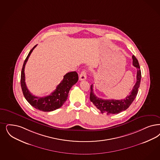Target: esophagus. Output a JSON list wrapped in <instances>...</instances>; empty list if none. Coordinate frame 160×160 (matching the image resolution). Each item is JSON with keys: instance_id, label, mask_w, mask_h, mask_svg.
I'll use <instances>...</instances> for the list:
<instances>
[{"instance_id": "obj_1", "label": "esophagus", "mask_w": 160, "mask_h": 160, "mask_svg": "<svg viewBox=\"0 0 160 160\" xmlns=\"http://www.w3.org/2000/svg\"><path fill=\"white\" fill-rule=\"evenodd\" d=\"M86 79V72L85 70H83L80 74L79 80L82 81V80H84Z\"/></svg>"}]
</instances>
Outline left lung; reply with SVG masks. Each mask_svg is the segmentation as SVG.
<instances>
[{"mask_svg": "<svg viewBox=\"0 0 160 160\" xmlns=\"http://www.w3.org/2000/svg\"><path fill=\"white\" fill-rule=\"evenodd\" d=\"M132 60L133 66L137 68V82L134 85L129 95H128L125 99L121 100H107L98 98L94 94L93 84L91 85L90 100L93 103V104L100 110L102 113H106L107 115L119 113L127 109L135 99L138 94V88H139L141 83V72L138 60L134 55H132Z\"/></svg>", "mask_w": 160, "mask_h": 160, "instance_id": "8db88e82", "label": "left lung"}]
</instances>
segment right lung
<instances>
[{
	"label": "right lung",
	"mask_w": 160,
	"mask_h": 160,
	"mask_svg": "<svg viewBox=\"0 0 160 160\" xmlns=\"http://www.w3.org/2000/svg\"><path fill=\"white\" fill-rule=\"evenodd\" d=\"M37 45H35L30 51L23 62L21 76V88L25 98L33 108L43 112H51L61 108L66 101L70 88L78 80V74L76 72L67 73L55 90L48 96L39 98L32 95L27 87L24 71L28 58Z\"/></svg>",
	"instance_id": "1"
}]
</instances>
